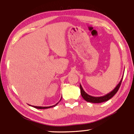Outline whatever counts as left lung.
<instances>
[{
	"label": "left lung",
	"mask_w": 134,
	"mask_h": 134,
	"mask_svg": "<svg viewBox=\"0 0 134 134\" xmlns=\"http://www.w3.org/2000/svg\"><path fill=\"white\" fill-rule=\"evenodd\" d=\"M122 79H123V76L121 79V81H119V83L118 84L117 86L115 87V88L113 89L112 91L109 93L104 95L103 96H100V97H94L90 96V95L88 94L87 93L85 92V90H83L82 86L80 84V93L81 95L82 96L83 98L86 101L88 102H91V103H102L103 102H106L109 100L110 99L112 98V97L114 96V95L118 91V90L120 87V86L121 85Z\"/></svg>",
	"instance_id": "8db88e82"
}]
</instances>
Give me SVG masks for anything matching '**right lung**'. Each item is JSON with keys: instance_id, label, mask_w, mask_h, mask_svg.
<instances>
[{"instance_id": "obj_1", "label": "right lung", "mask_w": 134, "mask_h": 134, "mask_svg": "<svg viewBox=\"0 0 134 134\" xmlns=\"http://www.w3.org/2000/svg\"><path fill=\"white\" fill-rule=\"evenodd\" d=\"M62 97H61L60 101H61V100H62ZM60 101H59L58 103H57L55 105H53V106H44H44H32V105H29V106H32V107L35 108H37V109H48V108L54 107V106H55L59 102H60Z\"/></svg>"}]
</instances>
